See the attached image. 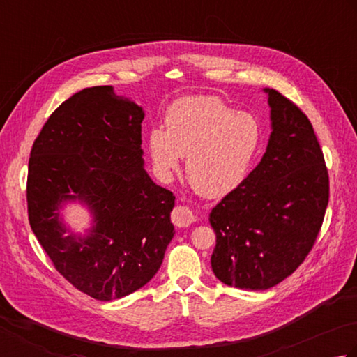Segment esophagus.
<instances>
[{
    "mask_svg": "<svg viewBox=\"0 0 357 357\" xmlns=\"http://www.w3.org/2000/svg\"><path fill=\"white\" fill-rule=\"evenodd\" d=\"M172 222L178 228H189V226L195 222V215L192 211L185 206H176L172 212Z\"/></svg>",
    "mask_w": 357,
    "mask_h": 357,
    "instance_id": "obj_1",
    "label": "esophagus"
}]
</instances>
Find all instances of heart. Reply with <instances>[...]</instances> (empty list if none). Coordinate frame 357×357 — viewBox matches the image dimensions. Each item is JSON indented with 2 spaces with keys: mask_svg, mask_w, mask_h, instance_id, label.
Instances as JSON below:
<instances>
[{
  "mask_svg": "<svg viewBox=\"0 0 357 357\" xmlns=\"http://www.w3.org/2000/svg\"><path fill=\"white\" fill-rule=\"evenodd\" d=\"M167 129L148 135L153 165L162 178L187 158V179L199 195L222 198L243 183L261 145L255 116L236 112L215 96H187L170 106Z\"/></svg>",
  "mask_w": 357,
  "mask_h": 357,
  "instance_id": "heart-1",
  "label": "heart"
}]
</instances>
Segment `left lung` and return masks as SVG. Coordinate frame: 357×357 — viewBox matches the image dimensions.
I'll return each mask as SVG.
<instances>
[{
    "instance_id": "8db88e82",
    "label": "left lung",
    "mask_w": 357,
    "mask_h": 357,
    "mask_svg": "<svg viewBox=\"0 0 357 357\" xmlns=\"http://www.w3.org/2000/svg\"><path fill=\"white\" fill-rule=\"evenodd\" d=\"M267 150L243 183L213 207L212 271L226 286L267 290L312 250L329 199V178L314 128L273 89Z\"/></svg>"
}]
</instances>
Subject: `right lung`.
<instances>
[{
    "instance_id": "right-lung-1",
    "label": "right lung",
    "mask_w": 357,
    "mask_h": 357,
    "mask_svg": "<svg viewBox=\"0 0 357 357\" xmlns=\"http://www.w3.org/2000/svg\"><path fill=\"white\" fill-rule=\"evenodd\" d=\"M144 109L112 86L89 87L51 114L31 150V229L56 270L100 301L144 287L174 236L173 193L144 168ZM68 202L91 212L84 235L63 223Z\"/></svg>"
}]
</instances>
